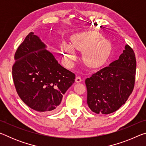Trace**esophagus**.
<instances>
[{
  "label": "esophagus",
  "instance_id": "34e87169",
  "mask_svg": "<svg viewBox=\"0 0 146 146\" xmlns=\"http://www.w3.org/2000/svg\"><path fill=\"white\" fill-rule=\"evenodd\" d=\"M81 81H82V79H81L80 76H76L75 78V82L76 83H79V82H80Z\"/></svg>",
  "mask_w": 146,
  "mask_h": 146
}]
</instances>
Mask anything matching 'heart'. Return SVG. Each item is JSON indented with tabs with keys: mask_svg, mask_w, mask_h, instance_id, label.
<instances>
[{
	"mask_svg": "<svg viewBox=\"0 0 146 146\" xmlns=\"http://www.w3.org/2000/svg\"><path fill=\"white\" fill-rule=\"evenodd\" d=\"M72 46L64 42L61 51L64 60L71 65L76 58L75 49L83 51L82 60L90 68H97L105 64L111 53L112 46L110 41L95 31H87L76 34L71 37Z\"/></svg>",
	"mask_w": 146,
	"mask_h": 146,
	"instance_id": "obj_1",
	"label": "heart"
}]
</instances>
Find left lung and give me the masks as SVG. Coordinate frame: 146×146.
Wrapping results in <instances>:
<instances>
[{"label": "left lung", "instance_id": "1", "mask_svg": "<svg viewBox=\"0 0 146 146\" xmlns=\"http://www.w3.org/2000/svg\"><path fill=\"white\" fill-rule=\"evenodd\" d=\"M135 55L129 46L117 60L86 79L87 103L93 112L108 115L124 104L134 88Z\"/></svg>", "mask_w": 146, "mask_h": 146}]
</instances>
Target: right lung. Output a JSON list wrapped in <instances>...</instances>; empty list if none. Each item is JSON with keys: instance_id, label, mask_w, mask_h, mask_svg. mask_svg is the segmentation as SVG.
Returning <instances> with one entry per match:
<instances>
[{"instance_id": "add662e5", "label": "right lung", "mask_w": 146, "mask_h": 146, "mask_svg": "<svg viewBox=\"0 0 146 146\" xmlns=\"http://www.w3.org/2000/svg\"><path fill=\"white\" fill-rule=\"evenodd\" d=\"M33 32L17 49L12 75L21 100L35 111L56 112L75 75L62 67Z\"/></svg>"}]
</instances>
